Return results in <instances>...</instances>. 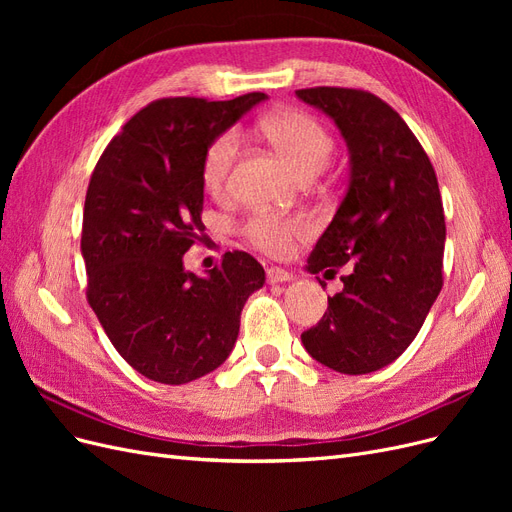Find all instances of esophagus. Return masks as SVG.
Segmentation results:
<instances>
[{
	"mask_svg": "<svg viewBox=\"0 0 512 512\" xmlns=\"http://www.w3.org/2000/svg\"><path fill=\"white\" fill-rule=\"evenodd\" d=\"M292 273H288L282 267H269L267 269V282L269 284H282V282H290Z\"/></svg>",
	"mask_w": 512,
	"mask_h": 512,
	"instance_id": "esophagus-1",
	"label": "esophagus"
}]
</instances>
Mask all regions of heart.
I'll use <instances>...</instances> for the list:
<instances>
[{"label":"heart","instance_id":"obj_1","mask_svg":"<svg viewBox=\"0 0 512 512\" xmlns=\"http://www.w3.org/2000/svg\"><path fill=\"white\" fill-rule=\"evenodd\" d=\"M273 147L301 170V175L312 177L327 166L333 153V138L322 123L305 111H277L267 115L260 123ZM239 153V134L224 130L207 145L200 179L205 190L220 196L228 190L232 168ZM309 224L301 215H286L275 211H254L241 222L239 232L258 250L271 256H280L290 250L294 239L307 235Z\"/></svg>","mask_w":512,"mask_h":512}]
</instances>
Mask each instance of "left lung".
Masks as SVG:
<instances>
[{
  "mask_svg": "<svg viewBox=\"0 0 512 512\" xmlns=\"http://www.w3.org/2000/svg\"><path fill=\"white\" fill-rule=\"evenodd\" d=\"M297 96L337 123L352 166L342 205L307 258L312 273L350 271L301 342L339 374H369L412 344L444 284L436 170L395 108L369 91L309 87Z\"/></svg>",
  "mask_w": 512,
  "mask_h": 512,
  "instance_id": "1",
  "label": "left lung"
}]
</instances>
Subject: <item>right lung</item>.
Returning a JSON list of instances; mask_svg holds the SVG:
<instances>
[{
	"label": "right lung",
	"mask_w": 512,
	"mask_h": 512,
	"mask_svg": "<svg viewBox=\"0 0 512 512\" xmlns=\"http://www.w3.org/2000/svg\"><path fill=\"white\" fill-rule=\"evenodd\" d=\"M265 98L153 100L91 173L81 235L87 301L115 350L149 380L185 384L220 367L247 297L265 284L260 262L239 250L207 277L183 269V254L203 241L205 149Z\"/></svg>",
	"instance_id": "1"
}]
</instances>
